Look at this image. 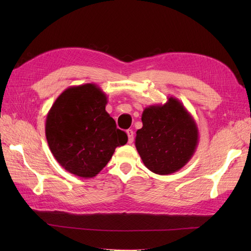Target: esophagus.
Here are the masks:
<instances>
[{
    "label": "esophagus",
    "instance_id": "esophagus-1",
    "mask_svg": "<svg viewBox=\"0 0 251 251\" xmlns=\"http://www.w3.org/2000/svg\"><path fill=\"white\" fill-rule=\"evenodd\" d=\"M126 134H127V137H128V143H132V141H134V131L131 129H128L126 130Z\"/></svg>",
    "mask_w": 251,
    "mask_h": 251
}]
</instances>
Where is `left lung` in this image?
I'll list each match as a JSON object with an SVG mask.
<instances>
[{
  "instance_id": "1",
  "label": "left lung",
  "mask_w": 251,
  "mask_h": 251,
  "mask_svg": "<svg viewBox=\"0 0 251 251\" xmlns=\"http://www.w3.org/2000/svg\"><path fill=\"white\" fill-rule=\"evenodd\" d=\"M142 128L135 146L143 164L152 173L178 172L193 156L199 145V128L189 111L177 98L143 110Z\"/></svg>"
}]
</instances>
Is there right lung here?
<instances>
[{
    "mask_svg": "<svg viewBox=\"0 0 251 251\" xmlns=\"http://www.w3.org/2000/svg\"><path fill=\"white\" fill-rule=\"evenodd\" d=\"M106 103L101 88L88 83L63 90L47 113L45 135L52 155L77 177L98 175L128 140L105 111Z\"/></svg>",
    "mask_w": 251,
    "mask_h": 251,
    "instance_id": "1",
    "label": "right lung"
}]
</instances>
